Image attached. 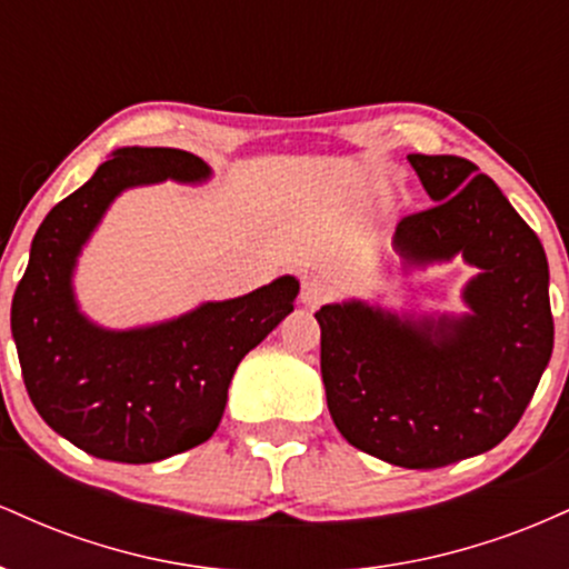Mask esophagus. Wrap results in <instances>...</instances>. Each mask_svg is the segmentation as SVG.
<instances>
[{
  "instance_id": "1",
  "label": "esophagus",
  "mask_w": 569,
  "mask_h": 569,
  "mask_svg": "<svg viewBox=\"0 0 569 569\" xmlns=\"http://www.w3.org/2000/svg\"><path fill=\"white\" fill-rule=\"evenodd\" d=\"M329 293H331L329 280H323L318 276H307L302 280V291H299V299H302V305H307V307H318V305H323L326 299H329Z\"/></svg>"
}]
</instances>
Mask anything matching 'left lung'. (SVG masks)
<instances>
[{
    "label": "left lung",
    "instance_id": "left-lung-1",
    "mask_svg": "<svg viewBox=\"0 0 569 569\" xmlns=\"http://www.w3.org/2000/svg\"><path fill=\"white\" fill-rule=\"evenodd\" d=\"M436 206L398 221L407 267L462 253L479 270L466 316L401 318L361 299L323 305L326 403L352 447L401 468H441L498 447L553 350L548 262L527 221L471 160L409 154Z\"/></svg>",
    "mask_w": 569,
    "mask_h": 569
}]
</instances>
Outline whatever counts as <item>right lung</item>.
Listing matches in <instances>:
<instances>
[{"mask_svg": "<svg viewBox=\"0 0 569 569\" xmlns=\"http://www.w3.org/2000/svg\"><path fill=\"white\" fill-rule=\"evenodd\" d=\"M200 184L211 168L168 147H122L44 217L10 326L39 417L88 455L158 462L219 428L234 369L293 310L299 280L270 286L141 329L96 326L74 299L77 257L120 192L158 181Z\"/></svg>", "mask_w": 569, "mask_h": 569, "instance_id": "add662e5", "label": "right lung"}]
</instances>
